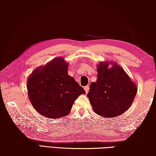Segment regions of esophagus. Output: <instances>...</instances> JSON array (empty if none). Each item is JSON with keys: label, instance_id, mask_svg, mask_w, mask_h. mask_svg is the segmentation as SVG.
<instances>
[{"label": "esophagus", "instance_id": "esophagus-1", "mask_svg": "<svg viewBox=\"0 0 156 156\" xmlns=\"http://www.w3.org/2000/svg\"><path fill=\"white\" fill-rule=\"evenodd\" d=\"M84 88L85 91H86V93H88V91L89 90V86H86V87H84Z\"/></svg>", "mask_w": 156, "mask_h": 156}]
</instances>
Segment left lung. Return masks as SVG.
Instances as JSON below:
<instances>
[{"instance_id":"obj_1","label":"left lung","mask_w":156,"mask_h":156,"mask_svg":"<svg viewBox=\"0 0 156 156\" xmlns=\"http://www.w3.org/2000/svg\"><path fill=\"white\" fill-rule=\"evenodd\" d=\"M100 63L97 68V82L89 87L87 97L96 114L101 116L116 117L131 106L137 87L120 66Z\"/></svg>"}]
</instances>
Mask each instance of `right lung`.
Segmentation results:
<instances>
[{"mask_svg": "<svg viewBox=\"0 0 156 156\" xmlns=\"http://www.w3.org/2000/svg\"><path fill=\"white\" fill-rule=\"evenodd\" d=\"M68 65L57 57L34 71L27 80L28 97L42 116L59 118L69 114L74 101L84 89L67 73Z\"/></svg>", "mask_w": 156, "mask_h": 156, "instance_id": "right-lung-1", "label": "right lung"}]
</instances>
